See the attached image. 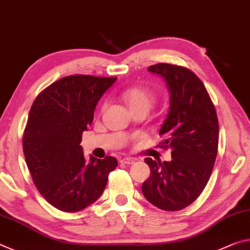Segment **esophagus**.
Segmentation results:
<instances>
[{
    "label": "esophagus",
    "mask_w": 250,
    "mask_h": 250,
    "mask_svg": "<svg viewBox=\"0 0 250 250\" xmlns=\"http://www.w3.org/2000/svg\"><path fill=\"white\" fill-rule=\"evenodd\" d=\"M121 163L122 164H127V165H132V164L135 163V158H132V157H125L121 159Z\"/></svg>",
    "instance_id": "1"
}]
</instances>
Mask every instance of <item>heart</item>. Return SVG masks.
I'll list each match as a JSON object with an SVG mask.
<instances>
[{"instance_id":"obj_1","label":"heart","mask_w":250,"mask_h":250,"mask_svg":"<svg viewBox=\"0 0 250 250\" xmlns=\"http://www.w3.org/2000/svg\"><path fill=\"white\" fill-rule=\"evenodd\" d=\"M122 98L129 106L130 110L146 109L147 112L154 105L156 97L148 88L142 86H133L125 88L122 92Z\"/></svg>"}]
</instances>
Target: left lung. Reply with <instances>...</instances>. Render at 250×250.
<instances>
[{"instance_id":"obj_1","label":"left lung","mask_w":250,"mask_h":250,"mask_svg":"<svg viewBox=\"0 0 250 250\" xmlns=\"http://www.w3.org/2000/svg\"><path fill=\"white\" fill-rule=\"evenodd\" d=\"M148 71L165 80L170 94L159 135L163 148L171 149V161L145 158L150 176L142 191L159 209L181 210L197 199L209 181L218 149L217 114L205 85L190 69L159 63Z\"/></svg>"}]
</instances>
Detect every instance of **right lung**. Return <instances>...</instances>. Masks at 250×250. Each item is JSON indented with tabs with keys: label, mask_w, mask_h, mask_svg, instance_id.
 <instances>
[{
	"label": "right lung",
	"mask_w": 250,
	"mask_h": 250,
	"mask_svg": "<svg viewBox=\"0 0 250 250\" xmlns=\"http://www.w3.org/2000/svg\"><path fill=\"white\" fill-rule=\"evenodd\" d=\"M117 77L71 75L41 92L28 114L23 152L40 194L57 209L80 211L100 198L117 159L89 157L80 145L94 109Z\"/></svg>",
	"instance_id": "obj_1"
}]
</instances>
